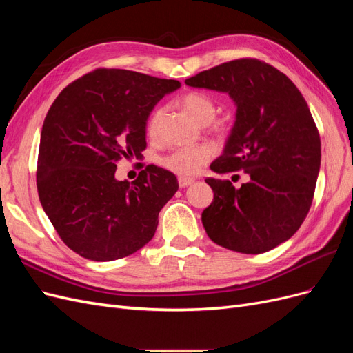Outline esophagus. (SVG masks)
<instances>
[{"label": "esophagus", "instance_id": "esophagus-1", "mask_svg": "<svg viewBox=\"0 0 353 353\" xmlns=\"http://www.w3.org/2000/svg\"><path fill=\"white\" fill-rule=\"evenodd\" d=\"M193 183H194V179H191V178H185V176H179L178 178V184H179L181 188H185V187L191 185Z\"/></svg>", "mask_w": 353, "mask_h": 353}]
</instances>
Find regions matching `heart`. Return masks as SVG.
I'll list each match as a JSON object with an SVG mask.
<instances>
[{"label":"heart","instance_id":"1","mask_svg":"<svg viewBox=\"0 0 353 353\" xmlns=\"http://www.w3.org/2000/svg\"><path fill=\"white\" fill-rule=\"evenodd\" d=\"M181 108H183L197 123L208 125L215 119L218 108L208 94L200 91H190L184 94L179 100ZM163 116V109H157L150 121L147 123L148 135L154 137L157 134V128L160 119ZM213 152L209 147H188V148H178L170 154L165 156L160 163L170 172H174L181 176H193L200 172L203 165H206L212 159Z\"/></svg>","mask_w":353,"mask_h":353}]
</instances>
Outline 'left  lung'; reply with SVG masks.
Returning a JSON list of instances; mask_svg holds the SVG:
<instances>
[{"instance_id": "left-lung-1", "label": "left lung", "mask_w": 353, "mask_h": 353, "mask_svg": "<svg viewBox=\"0 0 353 353\" xmlns=\"http://www.w3.org/2000/svg\"><path fill=\"white\" fill-rule=\"evenodd\" d=\"M185 83L228 92L236 101V123L210 169L249 175L241 187L206 179L213 190L201 213L208 236L240 253L276 248L305 221L321 165V140L303 95L283 72L258 59L222 63Z\"/></svg>"}]
</instances>
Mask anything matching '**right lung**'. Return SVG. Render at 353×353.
I'll return each mask as SVG.
<instances>
[{
    "label": "right lung",
    "mask_w": 353,
    "mask_h": 353,
    "mask_svg": "<svg viewBox=\"0 0 353 353\" xmlns=\"http://www.w3.org/2000/svg\"><path fill=\"white\" fill-rule=\"evenodd\" d=\"M179 87L104 68L69 83L51 104L41 131L38 196L63 243L82 258L121 259L153 239L176 176L148 165L132 183L117 181L116 163L141 159L150 112Z\"/></svg>",
    "instance_id": "obj_1"
}]
</instances>
